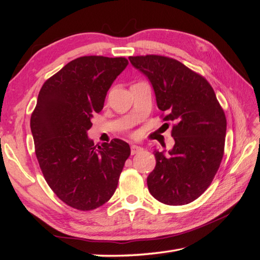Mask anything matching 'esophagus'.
I'll list each match as a JSON object with an SVG mask.
<instances>
[{"instance_id":"34e87169","label":"esophagus","mask_w":260,"mask_h":260,"mask_svg":"<svg viewBox=\"0 0 260 260\" xmlns=\"http://www.w3.org/2000/svg\"><path fill=\"white\" fill-rule=\"evenodd\" d=\"M143 150V148L141 147V146H139V145H132L131 146V153H132V155H134V154H137L139 152H141Z\"/></svg>"}]
</instances>
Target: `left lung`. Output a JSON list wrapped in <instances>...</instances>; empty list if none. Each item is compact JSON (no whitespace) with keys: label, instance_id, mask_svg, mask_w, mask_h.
I'll return each instance as SVG.
<instances>
[{"label":"left lung","instance_id":"1","mask_svg":"<svg viewBox=\"0 0 260 260\" xmlns=\"http://www.w3.org/2000/svg\"><path fill=\"white\" fill-rule=\"evenodd\" d=\"M147 77L163 120L173 121L174 146L154 151L156 165L147 176L151 194L164 204L182 206L211 184L223 156L227 120L209 82L172 58L129 57ZM168 124V123H165Z\"/></svg>","mask_w":260,"mask_h":260}]
</instances>
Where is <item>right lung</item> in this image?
I'll list each match as a JSON object with an SVG mask.
<instances>
[{"label": "right lung", "mask_w": 260, "mask_h": 260, "mask_svg": "<svg viewBox=\"0 0 260 260\" xmlns=\"http://www.w3.org/2000/svg\"><path fill=\"white\" fill-rule=\"evenodd\" d=\"M128 61L125 58H77L49 78L31 115L36 155L47 183L71 208L88 211L106 203L131 154L114 139L96 147L87 132L93 114Z\"/></svg>", "instance_id": "obj_1"}]
</instances>
